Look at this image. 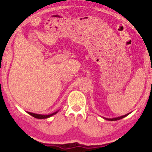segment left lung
I'll return each mask as SVG.
<instances>
[{"label":"left lung","mask_w":152,"mask_h":152,"mask_svg":"<svg viewBox=\"0 0 152 152\" xmlns=\"http://www.w3.org/2000/svg\"><path fill=\"white\" fill-rule=\"evenodd\" d=\"M126 115H127V114H126ZM126 115H124V116H120V117H117V118H106V120H109V121H116V120H119V119H121V118H123L124 117H125V116H126Z\"/></svg>","instance_id":"left-lung-1"}]
</instances>
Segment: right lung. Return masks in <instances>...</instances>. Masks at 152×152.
I'll return each mask as SVG.
<instances>
[{"label":"right lung","instance_id":"add662e5","mask_svg":"<svg viewBox=\"0 0 152 152\" xmlns=\"http://www.w3.org/2000/svg\"><path fill=\"white\" fill-rule=\"evenodd\" d=\"M57 112H58V111H56V112H55V113H53V114H49V115L36 114H34V113H31V112H28V114H30L31 116H34V118H46L50 117V116H53V115H54V114H56Z\"/></svg>","mask_w":152,"mask_h":152}]
</instances>
